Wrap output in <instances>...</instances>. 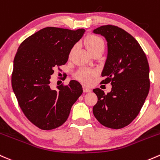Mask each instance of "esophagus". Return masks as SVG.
<instances>
[{"label":"esophagus","mask_w":160,"mask_h":160,"mask_svg":"<svg viewBox=\"0 0 160 160\" xmlns=\"http://www.w3.org/2000/svg\"><path fill=\"white\" fill-rule=\"evenodd\" d=\"M91 91H92V90H91V89L89 88H88V87H83V92H90Z\"/></svg>","instance_id":"esophagus-1"}]
</instances>
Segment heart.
Listing matches in <instances>:
<instances>
[{"instance_id":"1","label":"heart","mask_w":160,"mask_h":160,"mask_svg":"<svg viewBox=\"0 0 160 160\" xmlns=\"http://www.w3.org/2000/svg\"><path fill=\"white\" fill-rule=\"evenodd\" d=\"M84 45L87 47V50L89 51V53L92 54L97 50H103L104 48V42L99 36H96V35H89L85 38L83 42ZM76 50V46H73L70 51V55H71ZM96 74V72L93 70L86 69H80L77 71L75 76L79 80H80L83 83L86 84L90 83L92 81V79L95 75Z\"/></svg>"}]
</instances>
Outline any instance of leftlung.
<instances>
[{"mask_svg": "<svg viewBox=\"0 0 160 160\" xmlns=\"http://www.w3.org/2000/svg\"><path fill=\"white\" fill-rule=\"evenodd\" d=\"M93 33L104 36L108 54L102 77L103 83H111L112 90L105 94L94 89L98 102L94 116L105 127L120 129L138 116L150 90V68L139 43L124 29L112 25L102 26Z\"/></svg>", "mask_w": 160, "mask_h": 160, "instance_id": "8db88e82", "label": "left lung"}]
</instances>
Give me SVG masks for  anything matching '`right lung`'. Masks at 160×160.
<instances>
[{
	"label": "right lung",
	"mask_w": 160,
	"mask_h": 160,
	"mask_svg": "<svg viewBox=\"0 0 160 160\" xmlns=\"http://www.w3.org/2000/svg\"><path fill=\"white\" fill-rule=\"evenodd\" d=\"M85 32L56 27L40 29L20 44L12 73V87L26 117L42 130L60 127L69 116L73 103L83 93L77 80L50 87L54 68L68 61L70 51Z\"/></svg>",
	"instance_id": "1"
}]
</instances>
